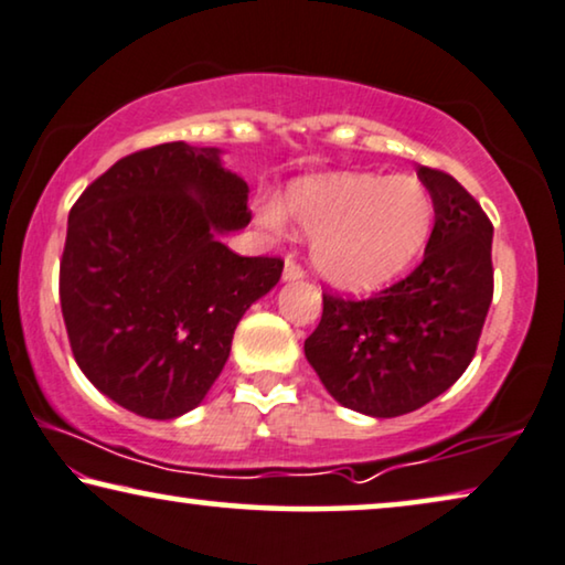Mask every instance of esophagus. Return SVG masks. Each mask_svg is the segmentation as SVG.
I'll return each instance as SVG.
<instances>
[{"label":"esophagus","mask_w":565,"mask_h":565,"mask_svg":"<svg viewBox=\"0 0 565 565\" xmlns=\"http://www.w3.org/2000/svg\"><path fill=\"white\" fill-rule=\"evenodd\" d=\"M297 279H305V268L289 256L284 264V281H297Z\"/></svg>","instance_id":"esophagus-1"}]
</instances>
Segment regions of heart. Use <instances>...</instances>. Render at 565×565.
<instances>
[{
  "mask_svg": "<svg viewBox=\"0 0 565 565\" xmlns=\"http://www.w3.org/2000/svg\"><path fill=\"white\" fill-rule=\"evenodd\" d=\"M266 227L291 220L312 237L317 274L348 291L394 281L419 258L435 225L433 194L419 179L322 173L294 181L284 202L258 210Z\"/></svg>",
  "mask_w": 565,
  "mask_h": 565,
  "instance_id": "1",
  "label": "heart"
}]
</instances>
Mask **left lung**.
I'll list each match as a JSON object with an SVG mask.
<instances>
[{
    "mask_svg": "<svg viewBox=\"0 0 565 565\" xmlns=\"http://www.w3.org/2000/svg\"><path fill=\"white\" fill-rule=\"evenodd\" d=\"M435 227L407 279L371 299L322 294V320L305 355L335 402L371 417H399L460 379L494 297L491 235L481 204L450 173L419 166Z\"/></svg>",
    "mask_w": 565,
    "mask_h": 565,
    "instance_id": "obj_1",
    "label": "left lung"
}]
</instances>
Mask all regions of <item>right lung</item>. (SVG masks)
Wrapping results in <instances>:
<instances>
[{"mask_svg": "<svg viewBox=\"0 0 565 565\" xmlns=\"http://www.w3.org/2000/svg\"><path fill=\"white\" fill-rule=\"evenodd\" d=\"M250 222L248 184L220 148L138 150L71 206L61 312L84 376L148 419H173L210 392L253 301L281 258H245L222 233Z\"/></svg>", "mask_w": 565, "mask_h": 565, "instance_id": "obj_1", "label": "right lung"}]
</instances>
